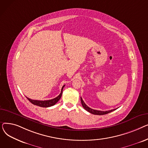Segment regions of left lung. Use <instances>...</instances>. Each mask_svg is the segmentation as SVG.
I'll use <instances>...</instances> for the list:
<instances>
[{
	"label": "left lung",
	"instance_id": "obj_1",
	"mask_svg": "<svg viewBox=\"0 0 148 148\" xmlns=\"http://www.w3.org/2000/svg\"><path fill=\"white\" fill-rule=\"evenodd\" d=\"M81 103L82 104L83 107L84 108L85 110H87L88 112H89V113H92V114H97V115H103V114H107L108 113H110L114 110H115L116 109H113V110H108V111H100V110H94V109H92V108L89 107L86 104L84 103V102L83 101V100L82 99V97H81Z\"/></svg>",
	"mask_w": 148,
	"mask_h": 148
}]
</instances>
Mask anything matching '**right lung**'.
<instances>
[{"label": "right lung", "mask_w": 148, "mask_h": 148, "mask_svg": "<svg viewBox=\"0 0 148 148\" xmlns=\"http://www.w3.org/2000/svg\"><path fill=\"white\" fill-rule=\"evenodd\" d=\"M65 86H63V87L61 89V92L60 94L56 97V98H54L52 99H50V100H44V101H40V100H34V99H31L27 97V99L29 101L32 103L34 105L38 106H40V107H51L52 106H54L55 104L56 103L58 102V101L60 99L62 95V90L64 89V87Z\"/></svg>", "instance_id": "right-lung-1"}]
</instances>
